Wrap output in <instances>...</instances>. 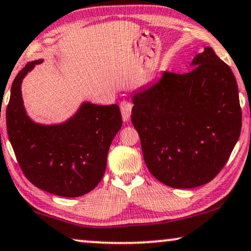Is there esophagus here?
Returning <instances> with one entry per match:
<instances>
[{
	"label": "esophagus",
	"instance_id": "esophagus-1",
	"mask_svg": "<svg viewBox=\"0 0 251 251\" xmlns=\"http://www.w3.org/2000/svg\"><path fill=\"white\" fill-rule=\"evenodd\" d=\"M132 108H133V103H130L129 101L124 100L121 102V111H122V116L124 122H127L129 119L130 112H132Z\"/></svg>",
	"mask_w": 251,
	"mask_h": 251
}]
</instances>
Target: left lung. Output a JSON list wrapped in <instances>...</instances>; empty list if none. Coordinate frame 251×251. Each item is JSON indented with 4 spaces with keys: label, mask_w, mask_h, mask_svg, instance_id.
Wrapping results in <instances>:
<instances>
[{
    "label": "left lung",
    "mask_w": 251,
    "mask_h": 251,
    "mask_svg": "<svg viewBox=\"0 0 251 251\" xmlns=\"http://www.w3.org/2000/svg\"><path fill=\"white\" fill-rule=\"evenodd\" d=\"M186 73L166 72L133 97L130 119L144 161L175 189L210 182L226 164L241 132L238 84L223 60L206 48Z\"/></svg>",
    "instance_id": "left-lung-1"
}]
</instances>
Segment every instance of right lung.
<instances>
[{"mask_svg": "<svg viewBox=\"0 0 251 251\" xmlns=\"http://www.w3.org/2000/svg\"><path fill=\"white\" fill-rule=\"evenodd\" d=\"M41 62H28L12 83L6 108L10 143L31 184L60 197L86 195L103 177L109 148L123 124L121 110L117 104L87 102L61 125L35 124L25 112L20 85Z\"/></svg>", "mask_w": 251, "mask_h": 251, "instance_id": "add662e5", "label": "right lung"}]
</instances>
